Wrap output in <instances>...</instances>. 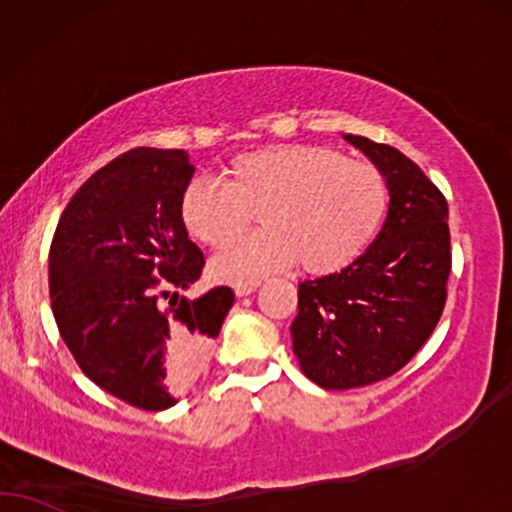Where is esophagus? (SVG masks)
Here are the masks:
<instances>
[{
	"mask_svg": "<svg viewBox=\"0 0 512 512\" xmlns=\"http://www.w3.org/2000/svg\"><path fill=\"white\" fill-rule=\"evenodd\" d=\"M257 288H260V281H248V283H236L234 285V292L238 297H248L255 292Z\"/></svg>",
	"mask_w": 512,
	"mask_h": 512,
	"instance_id": "obj_1",
	"label": "esophagus"
}]
</instances>
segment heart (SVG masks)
<instances>
[{"instance_id": "b5f03b06", "label": "heart", "mask_w": 512, "mask_h": 512, "mask_svg": "<svg viewBox=\"0 0 512 512\" xmlns=\"http://www.w3.org/2000/svg\"><path fill=\"white\" fill-rule=\"evenodd\" d=\"M386 201L372 163L327 147L278 145L238 154L224 182L194 177L180 196V220L196 241L220 248L260 209L268 229L233 240L213 260L217 276L243 283L297 260L311 274L349 267L379 231Z\"/></svg>"}]
</instances>
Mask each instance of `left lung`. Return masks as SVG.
Listing matches in <instances>:
<instances>
[{"instance_id": "1", "label": "left lung", "mask_w": 512, "mask_h": 512, "mask_svg": "<svg viewBox=\"0 0 512 512\" xmlns=\"http://www.w3.org/2000/svg\"><path fill=\"white\" fill-rule=\"evenodd\" d=\"M384 177L386 222L363 255L299 283L290 325L299 367L320 388H358L410 363L447 299V201L395 147L342 133Z\"/></svg>"}]
</instances>
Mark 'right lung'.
I'll use <instances>...</instances> for the list:
<instances>
[{"instance_id": "obj_1", "label": "right lung", "mask_w": 512, "mask_h": 512, "mask_svg": "<svg viewBox=\"0 0 512 512\" xmlns=\"http://www.w3.org/2000/svg\"><path fill=\"white\" fill-rule=\"evenodd\" d=\"M192 177L185 149L124 152L79 187L51 243L60 337L93 384L149 412L168 410L192 388L234 304L224 285L196 299L177 295L203 269L180 220ZM159 284L176 288L168 305Z\"/></svg>"}]
</instances>
